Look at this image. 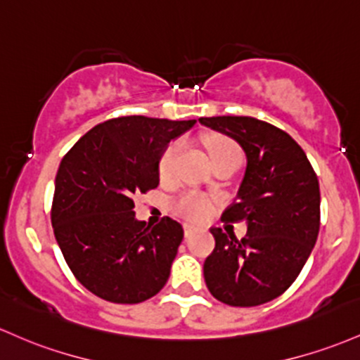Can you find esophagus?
Wrapping results in <instances>:
<instances>
[{
    "label": "esophagus",
    "instance_id": "34e87169",
    "mask_svg": "<svg viewBox=\"0 0 360 360\" xmlns=\"http://www.w3.org/2000/svg\"><path fill=\"white\" fill-rule=\"evenodd\" d=\"M193 232H195V225L184 224V236H186V238H189V236H191Z\"/></svg>",
    "mask_w": 360,
    "mask_h": 360
}]
</instances>
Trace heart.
I'll list each match as a JSON object with an SVG mask.
<instances>
[{
	"instance_id": "obj_1",
	"label": "heart",
	"mask_w": 360,
	"mask_h": 360,
	"mask_svg": "<svg viewBox=\"0 0 360 360\" xmlns=\"http://www.w3.org/2000/svg\"><path fill=\"white\" fill-rule=\"evenodd\" d=\"M207 145L208 153H210V159L213 164L224 160H243V150L236 141L229 140V138L222 136H213L207 138L205 141ZM184 152V141L176 140L172 143H169L162 152L160 160H159V176L160 179L169 181L176 176L177 164H179L181 155ZM176 210L184 215L186 219L191 220H205L210 215L213 210L212 201L207 196H201L198 193H184L183 196H179L176 201Z\"/></svg>"
}]
</instances>
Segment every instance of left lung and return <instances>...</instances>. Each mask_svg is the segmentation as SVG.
Segmentation results:
<instances>
[{
    "label": "left lung",
    "mask_w": 360,
    "mask_h": 360,
    "mask_svg": "<svg viewBox=\"0 0 360 360\" xmlns=\"http://www.w3.org/2000/svg\"><path fill=\"white\" fill-rule=\"evenodd\" d=\"M243 147L248 167L239 201L224 222H246V238L212 229L215 250L203 264L217 301L252 307L282 295L295 282L319 232V183L297 141L283 129L250 116L200 117Z\"/></svg>",
    "instance_id": "left-lung-1"
}]
</instances>
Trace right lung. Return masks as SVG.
Masks as SVG:
<instances>
[{"instance_id": "add662e5", "label": "right lung", "mask_w": 360, "mask_h": 360, "mask_svg": "<svg viewBox=\"0 0 360 360\" xmlns=\"http://www.w3.org/2000/svg\"><path fill=\"white\" fill-rule=\"evenodd\" d=\"M195 120L122 116L85 133L63 157L51 220L75 278L104 301L138 304L159 294L184 231L164 217L135 219V201L159 186L165 145Z\"/></svg>"}]
</instances>
